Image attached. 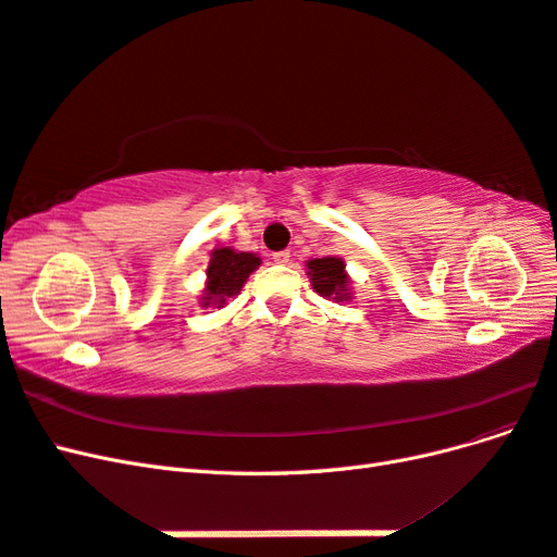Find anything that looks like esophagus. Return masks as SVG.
<instances>
[{
  "instance_id": "1",
  "label": "esophagus",
  "mask_w": 557,
  "mask_h": 557,
  "mask_svg": "<svg viewBox=\"0 0 557 557\" xmlns=\"http://www.w3.org/2000/svg\"><path fill=\"white\" fill-rule=\"evenodd\" d=\"M272 260H274L276 264H288V262H290V250H278V252H274Z\"/></svg>"
}]
</instances>
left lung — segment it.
Here are the masks:
<instances>
[{
    "instance_id": "1",
    "label": "left lung",
    "mask_w": 557,
    "mask_h": 557,
    "mask_svg": "<svg viewBox=\"0 0 557 557\" xmlns=\"http://www.w3.org/2000/svg\"><path fill=\"white\" fill-rule=\"evenodd\" d=\"M307 276L313 285V290L334 301H350L352 288H350V276L346 272V262L336 256L327 258H313L307 262Z\"/></svg>"
}]
</instances>
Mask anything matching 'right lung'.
Segmentation results:
<instances>
[{"label":"right lung","instance_id":"right-lung-1","mask_svg":"<svg viewBox=\"0 0 557 557\" xmlns=\"http://www.w3.org/2000/svg\"><path fill=\"white\" fill-rule=\"evenodd\" d=\"M262 264L258 252L234 250L230 246H221L211 250L207 264L205 290L199 295V307L223 309L227 299L239 295L248 276Z\"/></svg>","mask_w":557,"mask_h":557}]
</instances>
